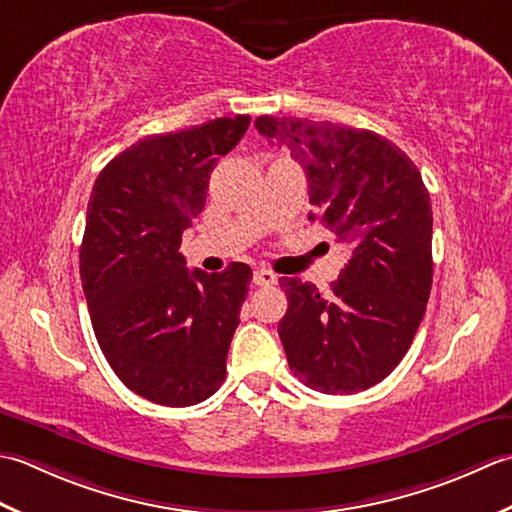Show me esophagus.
I'll return each instance as SVG.
<instances>
[{
  "label": "esophagus",
  "mask_w": 512,
  "mask_h": 512,
  "mask_svg": "<svg viewBox=\"0 0 512 512\" xmlns=\"http://www.w3.org/2000/svg\"><path fill=\"white\" fill-rule=\"evenodd\" d=\"M252 280H254L256 287H271V285L278 283V276L274 274V271H269V269H256Z\"/></svg>",
  "instance_id": "34e87169"
}]
</instances>
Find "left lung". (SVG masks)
I'll return each instance as SVG.
<instances>
[{
	"instance_id": "8db88e82",
	"label": "left lung",
	"mask_w": 512,
	"mask_h": 512,
	"mask_svg": "<svg viewBox=\"0 0 512 512\" xmlns=\"http://www.w3.org/2000/svg\"><path fill=\"white\" fill-rule=\"evenodd\" d=\"M309 183V218L329 227L349 260L329 296L280 278L278 322L289 369L309 389L349 395L382 382L409 351L433 285V210L422 174L398 145L331 121L258 117Z\"/></svg>"
}]
</instances>
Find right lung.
I'll use <instances>...</instances> for the list:
<instances>
[{
	"label": "right lung",
	"mask_w": 512,
	"mask_h": 512,
	"mask_svg": "<svg viewBox=\"0 0 512 512\" xmlns=\"http://www.w3.org/2000/svg\"><path fill=\"white\" fill-rule=\"evenodd\" d=\"M247 125L236 114L152 134L114 156L92 187L79 252L92 329L117 378L154 404H198L225 380L252 269L190 271L179 247L214 165Z\"/></svg>",
	"instance_id": "1"
}]
</instances>
